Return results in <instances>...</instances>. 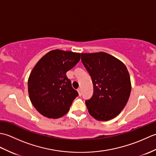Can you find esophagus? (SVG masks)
I'll list each match as a JSON object with an SVG mask.
<instances>
[{
	"label": "esophagus",
	"instance_id": "obj_1",
	"mask_svg": "<svg viewBox=\"0 0 156 156\" xmlns=\"http://www.w3.org/2000/svg\"><path fill=\"white\" fill-rule=\"evenodd\" d=\"M78 94H79V95L80 96H81L82 95V90H81V88H78Z\"/></svg>",
	"mask_w": 156,
	"mask_h": 156
}]
</instances>
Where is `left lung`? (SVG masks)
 <instances>
[{
  "label": "left lung",
  "instance_id": "8db88e82",
  "mask_svg": "<svg viewBox=\"0 0 156 156\" xmlns=\"http://www.w3.org/2000/svg\"><path fill=\"white\" fill-rule=\"evenodd\" d=\"M81 60L91 76L94 92L85 101L89 113L98 121L117 117L130 96V76L125 65L105 52L81 54Z\"/></svg>",
  "mask_w": 156,
  "mask_h": 156
}]
</instances>
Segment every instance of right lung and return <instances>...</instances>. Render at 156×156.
<instances>
[{"mask_svg": "<svg viewBox=\"0 0 156 156\" xmlns=\"http://www.w3.org/2000/svg\"><path fill=\"white\" fill-rule=\"evenodd\" d=\"M80 59V53L55 49L43 56L32 69L28 80L29 98L44 117H62L78 96L66 74Z\"/></svg>", "mask_w": 156, "mask_h": 156, "instance_id": "1", "label": "right lung"}]
</instances>
